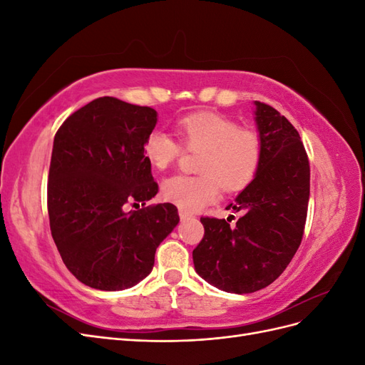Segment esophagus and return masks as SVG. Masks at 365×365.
Segmentation results:
<instances>
[{
  "instance_id": "esophagus-1",
  "label": "esophagus",
  "mask_w": 365,
  "mask_h": 365,
  "mask_svg": "<svg viewBox=\"0 0 365 365\" xmlns=\"http://www.w3.org/2000/svg\"><path fill=\"white\" fill-rule=\"evenodd\" d=\"M180 217H181V220H185V219L192 217V215H190L189 212H185V210H181V208H180Z\"/></svg>"
}]
</instances>
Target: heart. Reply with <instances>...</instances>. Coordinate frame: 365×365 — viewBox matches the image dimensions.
Here are the masks:
<instances>
[{"label": "heart", "mask_w": 365, "mask_h": 365, "mask_svg": "<svg viewBox=\"0 0 365 365\" xmlns=\"http://www.w3.org/2000/svg\"><path fill=\"white\" fill-rule=\"evenodd\" d=\"M185 149L201 152L196 170L201 175H175L163 182L165 201L185 212H197L219 196V184L227 192H237L256 178L263 160V140L256 129L240 128L228 117L196 113L176 125ZM170 134L153 129L143 143L146 160L165 169L181 157L182 146Z\"/></svg>", "instance_id": "1"}]
</instances>
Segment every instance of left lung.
Listing matches in <instances>:
<instances>
[{"instance_id": "obj_1", "label": "left lung", "mask_w": 365, "mask_h": 365, "mask_svg": "<svg viewBox=\"0 0 365 365\" xmlns=\"http://www.w3.org/2000/svg\"><path fill=\"white\" fill-rule=\"evenodd\" d=\"M263 160L254 178L228 208L230 219L201 217L204 237L193 250L196 272L233 294L267 288L286 269L302 244L311 169L300 134L272 106L254 102Z\"/></svg>"}]
</instances>
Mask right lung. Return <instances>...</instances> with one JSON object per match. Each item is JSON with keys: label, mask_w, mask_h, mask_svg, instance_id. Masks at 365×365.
I'll return each instance as SVG.
<instances>
[{"label": "right lung", "mask_w": 365, "mask_h": 365, "mask_svg": "<svg viewBox=\"0 0 365 365\" xmlns=\"http://www.w3.org/2000/svg\"><path fill=\"white\" fill-rule=\"evenodd\" d=\"M157 111L115 97L77 109L53 141L47 205L54 244L74 277L101 291L132 288L178 225V208L145 207L158 193L143 152ZM142 202L140 210L125 212Z\"/></svg>", "instance_id": "1"}]
</instances>
